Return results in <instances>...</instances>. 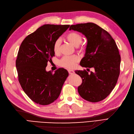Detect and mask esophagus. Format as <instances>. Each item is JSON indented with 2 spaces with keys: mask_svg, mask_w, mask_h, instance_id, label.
<instances>
[{
  "mask_svg": "<svg viewBox=\"0 0 134 134\" xmlns=\"http://www.w3.org/2000/svg\"><path fill=\"white\" fill-rule=\"evenodd\" d=\"M68 72H69V74L70 75H72L75 73V71L72 70H68Z\"/></svg>",
  "mask_w": 134,
  "mask_h": 134,
  "instance_id": "1",
  "label": "esophagus"
}]
</instances>
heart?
Returning <instances> with one entry per match:
<instances>
[{"label": "heart", "instance_id": "obj_1", "mask_svg": "<svg viewBox=\"0 0 134 134\" xmlns=\"http://www.w3.org/2000/svg\"><path fill=\"white\" fill-rule=\"evenodd\" d=\"M68 41L75 46L80 45L82 41V36L77 32H72L68 34L66 37ZM61 41L58 39L53 44V51L55 53H58L60 50ZM79 60V57L76 55L73 56H66L63 57L59 61V65L67 69H71L75 66L76 63Z\"/></svg>", "mask_w": 134, "mask_h": 134}]
</instances>
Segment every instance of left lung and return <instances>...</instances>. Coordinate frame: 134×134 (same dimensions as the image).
<instances>
[{"label":"left lung","mask_w":134,"mask_h":134,"mask_svg":"<svg viewBox=\"0 0 134 134\" xmlns=\"http://www.w3.org/2000/svg\"><path fill=\"white\" fill-rule=\"evenodd\" d=\"M71 30L82 33L87 39L85 53L80 65L95 69L90 74L86 70L75 71L82 79L78 92L89 102L103 100L114 89L120 75L121 57L117 45L107 31L95 23L72 25Z\"/></svg>","instance_id":"left-lung-1"}]
</instances>
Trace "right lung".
Returning <instances> with one entry per match:
<instances>
[{
	"label": "right lung",
	"mask_w": 134,
	"mask_h": 134,
	"mask_svg": "<svg viewBox=\"0 0 134 134\" xmlns=\"http://www.w3.org/2000/svg\"><path fill=\"white\" fill-rule=\"evenodd\" d=\"M69 25L45 24L28 35L22 42L15 61L18 80L24 91L35 103L48 105L59 97L69 75L59 68L46 71L48 62L54 56L53 44Z\"/></svg>",
	"instance_id": "1"
}]
</instances>
